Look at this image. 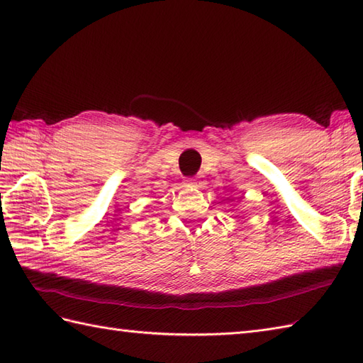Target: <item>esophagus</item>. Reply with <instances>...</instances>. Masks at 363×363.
Instances as JSON below:
<instances>
[{
  "label": "esophagus",
  "mask_w": 363,
  "mask_h": 363,
  "mask_svg": "<svg viewBox=\"0 0 363 363\" xmlns=\"http://www.w3.org/2000/svg\"><path fill=\"white\" fill-rule=\"evenodd\" d=\"M187 184L191 187H196V189H201L203 187V182L201 179H198V177H191V179H187Z\"/></svg>",
  "instance_id": "obj_1"
}]
</instances>
